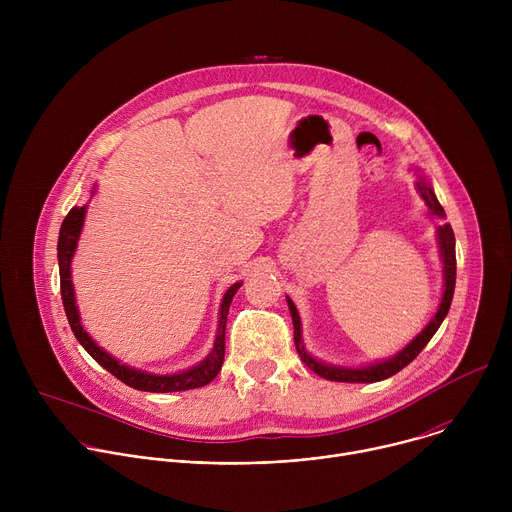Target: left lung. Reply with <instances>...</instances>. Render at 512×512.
Listing matches in <instances>:
<instances>
[{"mask_svg": "<svg viewBox=\"0 0 512 512\" xmlns=\"http://www.w3.org/2000/svg\"><path fill=\"white\" fill-rule=\"evenodd\" d=\"M415 188H417L419 196L423 198L431 216H440V218L446 216L442 204L437 202V198L433 194V188L429 186V182H425L423 176L417 178ZM437 243H440V255H442V261H444V294H442L440 306H437L435 316L429 320V324L403 350H399L395 356H391L387 360L373 362V364H369V367L346 369V367H334V364H326L322 360H316L304 346L302 322H300L298 308L294 306V302L287 298L289 314H291V320H294V342H296L298 354L304 360L306 367L310 371H314L318 377H324L328 381H338V383H377V381L389 379V377L397 375L401 369H405L407 364L425 348V344L433 338L437 328L442 326L444 318L450 312V304H452V298H454V287H456V239H454V231H452L450 223L437 227Z\"/></svg>", "mask_w": 512, "mask_h": 512, "instance_id": "1", "label": "left lung"}]
</instances>
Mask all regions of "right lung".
I'll use <instances>...</instances> for the list:
<instances>
[{
	"instance_id": "add662e5",
	"label": "right lung",
	"mask_w": 512,
	"mask_h": 512,
	"mask_svg": "<svg viewBox=\"0 0 512 512\" xmlns=\"http://www.w3.org/2000/svg\"><path fill=\"white\" fill-rule=\"evenodd\" d=\"M85 212L87 206H75L70 208L66 218L62 221L60 235H58V267H60V294H62V306L68 318V324L75 332L77 340L83 344V348L101 364L105 371H109L113 377H117L121 383L127 387H133L137 391H148V393H174V391H188V389H198L208 385L218 371L223 367L225 360V330H227V316H229V306L237 294V289L243 285L241 281L233 283L227 294L221 302V314H218V330L214 338V346L210 354L198 362L196 367H190L188 371L174 373V375H154V373H145L139 369H131L127 364H121L115 356L105 352L97 342L89 336V332L81 324L77 300H75V289H72V279H70V261L75 257L77 243L85 225Z\"/></svg>"
}]
</instances>
